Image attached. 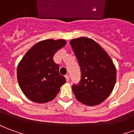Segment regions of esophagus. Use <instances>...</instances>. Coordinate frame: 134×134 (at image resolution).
<instances>
[{"label": "esophagus", "mask_w": 134, "mask_h": 134, "mask_svg": "<svg viewBox=\"0 0 134 134\" xmlns=\"http://www.w3.org/2000/svg\"><path fill=\"white\" fill-rule=\"evenodd\" d=\"M65 78H66L67 81H69V80H70V76H69V75H65Z\"/></svg>", "instance_id": "esophagus-1"}]
</instances>
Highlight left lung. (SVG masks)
Wrapping results in <instances>:
<instances>
[{
	"mask_svg": "<svg viewBox=\"0 0 134 134\" xmlns=\"http://www.w3.org/2000/svg\"><path fill=\"white\" fill-rule=\"evenodd\" d=\"M78 61L81 79L73 85L76 99L87 105L101 103L110 96L116 81V70L106 52L91 38L81 37L70 41Z\"/></svg>",
	"mask_w": 134,
	"mask_h": 134,
	"instance_id": "obj_1",
	"label": "left lung"
}]
</instances>
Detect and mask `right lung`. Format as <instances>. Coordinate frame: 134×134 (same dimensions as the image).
<instances>
[{"mask_svg": "<svg viewBox=\"0 0 134 134\" xmlns=\"http://www.w3.org/2000/svg\"><path fill=\"white\" fill-rule=\"evenodd\" d=\"M63 39H47L36 44L28 51L17 68L19 86L26 98L38 103L54 98L66 79L54 62L55 53L64 47Z\"/></svg>", "mask_w": 134, "mask_h": 134, "instance_id": "obj_1", "label": "right lung"}]
</instances>
